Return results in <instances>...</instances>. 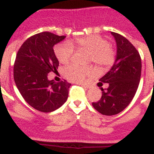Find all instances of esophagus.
I'll return each mask as SVG.
<instances>
[{
  "instance_id": "1",
  "label": "esophagus",
  "mask_w": 154,
  "mask_h": 154,
  "mask_svg": "<svg viewBox=\"0 0 154 154\" xmlns=\"http://www.w3.org/2000/svg\"><path fill=\"white\" fill-rule=\"evenodd\" d=\"M80 84L81 86H83L84 87H85V88H87V89H89L90 87H91L89 85H87V84Z\"/></svg>"
}]
</instances>
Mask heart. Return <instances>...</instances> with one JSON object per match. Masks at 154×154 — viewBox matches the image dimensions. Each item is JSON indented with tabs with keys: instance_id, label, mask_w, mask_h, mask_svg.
Instances as JSON below:
<instances>
[{
	"instance_id": "heart-1",
	"label": "heart",
	"mask_w": 154,
	"mask_h": 154,
	"mask_svg": "<svg viewBox=\"0 0 154 154\" xmlns=\"http://www.w3.org/2000/svg\"><path fill=\"white\" fill-rule=\"evenodd\" d=\"M74 48L90 52L89 61H93L101 69L110 68L116 60V52L110 47V43L100 35H90L76 38L73 41H64L56 45L54 54L58 61L67 63L71 60ZM92 67H80L77 64H70L63 70V75L74 82H80L87 76L94 74Z\"/></svg>"
}]
</instances>
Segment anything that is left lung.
<instances>
[{
	"instance_id": "1",
	"label": "left lung",
	"mask_w": 154,
	"mask_h": 154,
	"mask_svg": "<svg viewBox=\"0 0 154 154\" xmlns=\"http://www.w3.org/2000/svg\"><path fill=\"white\" fill-rule=\"evenodd\" d=\"M117 43V57L112 68L100 79L98 86L109 84L101 88L102 96L93 102L94 109L106 116L117 114L125 109L135 95L141 76V58L135 47L124 36L111 32Z\"/></svg>"
}]
</instances>
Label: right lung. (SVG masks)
Instances as JSON below:
<instances>
[{
	"mask_svg": "<svg viewBox=\"0 0 154 154\" xmlns=\"http://www.w3.org/2000/svg\"><path fill=\"white\" fill-rule=\"evenodd\" d=\"M51 32L34 34L26 40L17 54L14 79L23 98L30 106L44 113L57 110L67 101L71 84L48 80L59 61L54 46L65 38Z\"/></svg>",
	"mask_w": 154,
	"mask_h": 154,
	"instance_id": "obj_1",
	"label": "right lung"
}]
</instances>
